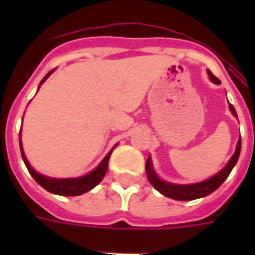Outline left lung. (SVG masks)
Listing matches in <instances>:
<instances>
[{"instance_id": "1", "label": "left lung", "mask_w": 255, "mask_h": 255, "mask_svg": "<svg viewBox=\"0 0 255 255\" xmlns=\"http://www.w3.org/2000/svg\"><path fill=\"white\" fill-rule=\"evenodd\" d=\"M209 76L213 80L214 83L220 84L219 79L214 76L213 73L209 71ZM230 109L232 112V115L236 116L235 108L232 105H230ZM239 154H241V139L238 142V146H236V150L234 155L231 157L230 162L227 164L223 171H220L217 175H214L213 177H210L205 182L197 183V184H188V186H179V184H172V183H166L164 180H161L157 177V175L153 171L151 168V161L150 158H147L146 161V173H147V180L150 182V184L157 190L160 191L162 195H165L168 198H172V199H176V201H191V199H197V198L206 197L209 194H212L213 191H216L217 188L224 183V180L228 177V175L232 171V168L235 166V164L238 162V158H239Z\"/></svg>"}]
</instances>
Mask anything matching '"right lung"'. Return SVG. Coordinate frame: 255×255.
<instances>
[{
	"instance_id": "obj_1",
	"label": "right lung",
	"mask_w": 255,
	"mask_h": 255,
	"mask_svg": "<svg viewBox=\"0 0 255 255\" xmlns=\"http://www.w3.org/2000/svg\"><path fill=\"white\" fill-rule=\"evenodd\" d=\"M53 71L47 73L45 78L42 79L41 84L49 78V75L52 73ZM41 87V86H39ZM20 142V151H21V157H23V161H24L27 169L31 173V176L35 179V182L42 186V187L47 190L49 192H53V194H57V195H67V197H73V195H80V194H84V192L90 191L91 188H94L98 183L104 179L106 171H108V164H109V158H111V153H108L105 158L102 160L100 165L95 168L94 171L87 173L86 176L76 177V179H52V177H46L39 175L38 172H35L31 165L28 164V161L25 158L24 151H23V147H21V140L19 139Z\"/></svg>"
}]
</instances>
